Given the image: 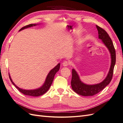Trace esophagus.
Masks as SVG:
<instances>
[{
  "mask_svg": "<svg viewBox=\"0 0 123 123\" xmlns=\"http://www.w3.org/2000/svg\"><path fill=\"white\" fill-rule=\"evenodd\" d=\"M68 65H69V62H68V61H65L63 62H62V65H63L64 66H65V67L67 66Z\"/></svg>",
  "mask_w": 123,
  "mask_h": 123,
  "instance_id": "obj_1",
  "label": "esophagus"
}]
</instances>
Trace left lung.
Listing matches in <instances>:
<instances>
[{"label": "left lung", "instance_id": "1", "mask_svg": "<svg viewBox=\"0 0 123 123\" xmlns=\"http://www.w3.org/2000/svg\"><path fill=\"white\" fill-rule=\"evenodd\" d=\"M96 27L98 31V38L102 40L110 53L111 63L108 74L105 79L102 82L95 85L85 84L80 79L77 71L74 69H72V78L71 81L72 89L77 94L82 96H92L96 94L109 84L112 79L114 68L116 62L115 49L111 38L104 29L97 25Z\"/></svg>", "mask_w": 123, "mask_h": 123}]
</instances>
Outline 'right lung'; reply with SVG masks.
Masks as SVG:
<instances>
[{
  "mask_svg": "<svg viewBox=\"0 0 123 123\" xmlns=\"http://www.w3.org/2000/svg\"><path fill=\"white\" fill-rule=\"evenodd\" d=\"M37 25V24H30V25H26L25 26L23 27L22 28H21L20 30L19 31H21L22 30H24L25 29L30 28V27L36 26ZM60 65L61 64H60V63H59L56 66V67H55L53 69H52L49 72V73L48 74L47 76L46 77L45 81L44 84L42 85V86H41L40 88H39L38 89H36L34 90H25V89H22L19 88L18 86L15 85L14 82L12 81L9 74V78L11 80L12 83V84L16 86V88L18 89V90L20 92H21L22 93H23L25 95H30V96L38 97V96H40V95L44 94L45 93H46L48 90H49L50 86L52 85V83L53 82L55 74H56L57 72L59 70Z\"/></svg>",
  "mask_w": 123,
  "mask_h": 123,
  "instance_id": "right-lung-1",
  "label": "right lung"
}]
</instances>
